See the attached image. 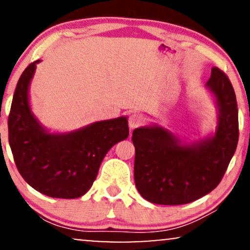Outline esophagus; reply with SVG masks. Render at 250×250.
Returning <instances> with one entry per match:
<instances>
[{"mask_svg":"<svg viewBox=\"0 0 250 250\" xmlns=\"http://www.w3.org/2000/svg\"><path fill=\"white\" fill-rule=\"evenodd\" d=\"M142 122H143V118L139 114H132L128 117L129 128H131V129L136 128V127H138V126H140V125L142 124Z\"/></svg>","mask_w":250,"mask_h":250,"instance_id":"34e87169","label":"esophagus"}]
</instances>
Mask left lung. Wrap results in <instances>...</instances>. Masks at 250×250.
Listing matches in <instances>:
<instances>
[{"label": "left lung", "mask_w": 250, "mask_h": 250, "mask_svg": "<svg viewBox=\"0 0 250 250\" xmlns=\"http://www.w3.org/2000/svg\"><path fill=\"white\" fill-rule=\"evenodd\" d=\"M206 87L218 109L216 132L210 138L184 145L157 125L133 131L135 186L150 203H192L213 191L227 172L239 139L237 99L229 77L218 68L211 69Z\"/></svg>", "instance_id": "obj_1"}]
</instances>
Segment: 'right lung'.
I'll return each mask as SVG.
<instances>
[{"label": "right lung", "mask_w": 250, "mask_h": 250, "mask_svg": "<svg viewBox=\"0 0 250 250\" xmlns=\"http://www.w3.org/2000/svg\"><path fill=\"white\" fill-rule=\"evenodd\" d=\"M39 62L30 63L17 84L8 121L10 148L30 187L45 196L74 199L90 190L111 146L127 139V118L95 122L62 134L49 133L29 107V84Z\"/></svg>", "instance_id": "1"}]
</instances>
